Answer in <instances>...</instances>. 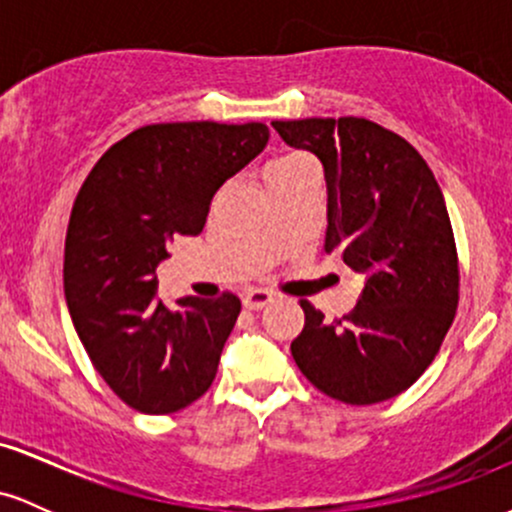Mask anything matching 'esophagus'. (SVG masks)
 Listing matches in <instances>:
<instances>
[{"mask_svg": "<svg viewBox=\"0 0 512 512\" xmlns=\"http://www.w3.org/2000/svg\"><path fill=\"white\" fill-rule=\"evenodd\" d=\"M272 301H274V293L267 291V289H250L243 296V305H245V308H250V310L267 308V305Z\"/></svg>", "mask_w": 512, "mask_h": 512, "instance_id": "1", "label": "esophagus"}]
</instances>
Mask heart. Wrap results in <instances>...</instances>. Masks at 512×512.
<instances>
[{"label": "heart", "mask_w": 512, "mask_h": 512, "mask_svg": "<svg viewBox=\"0 0 512 512\" xmlns=\"http://www.w3.org/2000/svg\"><path fill=\"white\" fill-rule=\"evenodd\" d=\"M305 175H317V168L313 158L298 149L279 151V154L269 156L267 163L262 166V182L267 192H272L279 185H286V182L305 178Z\"/></svg>", "instance_id": "heart-1"}]
</instances>
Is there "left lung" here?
Instances as JSON below:
<instances>
[{
	"mask_svg": "<svg viewBox=\"0 0 512 512\" xmlns=\"http://www.w3.org/2000/svg\"><path fill=\"white\" fill-rule=\"evenodd\" d=\"M286 144L320 158L327 180L322 252L366 274L356 308L327 320L301 301L291 354L305 378L344 404H378L409 390L443 346L460 262L431 168L407 139L366 117L276 120Z\"/></svg>",
	"mask_w": 512,
	"mask_h": 512,
	"instance_id": "8db88e82",
	"label": "left lung"
}]
</instances>
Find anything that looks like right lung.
<instances>
[{
  "instance_id": "add662e5",
  "label": "right lung",
  "mask_w": 512,
  "mask_h": 512,
  "mask_svg": "<svg viewBox=\"0 0 512 512\" xmlns=\"http://www.w3.org/2000/svg\"><path fill=\"white\" fill-rule=\"evenodd\" d=\"M262 122H163L134 129L98 158L64 240V296L93 368L142 414L185 409L216 378L240 298H156V267L175 236H197L211 197L264 149Z\"/></svg>"
}]
</instances>
